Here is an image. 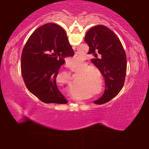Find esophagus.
<instances>
[{
	"label": "esophagus",
	"mask_w": 149,
	"mask_h": 149,
	"mask_svg": "<svg viewBox=\"0 0 149 149\" xmlns=\"http://www.w3.org/2000/svg\"><path fill=\"white\" fill-rule=\"evenodd\" d=\"M72 48H73V49H75V47H74V46H72ZM77 101L78 102H77L76 101V102H79V103H81V102H82V101H81V100H77Z\"/></svg>",
	"instance_id": "obj_1"
}]
</instances>
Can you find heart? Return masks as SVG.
Wrapping results in <instances>:
<instances>
[{"label":"heart","instance_id":"1","mask_svg":"<svg viewBox=\"0 0 149 149\" xmlns=\"http://www.w3.org/2000/svg\"><path fill=\"white\" fill-rule=\"evenodd\" d=\"M84 64V57L82 54H78L77 56H74L73 58L70 60L69 62L70 68L71 69H74L75 68L81 67ZM92 71H87L84 73L83 75V84L85 85H88L91 84V76L87 75L91 74ZM85 75L84 76V75ZM74 95L77 98H83V96L80 94H77V93H74Z\"/></svg>","mask_w":149,"mask_h":149}]
</instances>
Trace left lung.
Here are the masks:
<instances>
[{"label":"left lung","instance_id":"left-lung-1","mask_svg":"<svg viewBox=\"0 0 149 149\" xmlns=\"http://www.w3.org/2000/svg\"><path fill=\"white\" fill-rule=\"evenodd\" d=\"M85 41L89 47L88 54L95 57L91 62L105 79L104 94L94 103L104 104L114 98L124 84L127 71L125 52L116 35L102 25L91 27L85 35Z\"/></svg>","mask_w":149,"mask_h":149}]
</instances>
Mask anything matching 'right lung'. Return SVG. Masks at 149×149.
<instances>
[{
    "label": "right lung",
    "instance_id": "right-lung-1",
    "mask_svg": "<svg viewBox=\"0 0 149 149\" xmlns=\"http://www.w3.org/2000/svg\"><path fill=\"white\" fill-rule=\"evenodd\" d=\"M74 55L66 33L58 25L46 24L35 30L21 58V73L27 89L45 103L67 104L56 79L65 58Z\"/></svg>",
    "mask_w": 149,
    "mask_h": 149
}]
</instances>
